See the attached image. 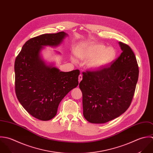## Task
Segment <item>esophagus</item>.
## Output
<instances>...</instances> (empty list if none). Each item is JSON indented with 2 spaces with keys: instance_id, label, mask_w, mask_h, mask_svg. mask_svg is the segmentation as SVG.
Returning a JSON list of instances; mask_svg holds the SVG:
<instances>
[{
  "instance_id": "34e87169",
  "label": "esophagus",
  "mask_w": 153,
  "mask_h": 153,
  "mask_svg": "<svg viewBox=\"0 0 153 153\" xmlns=\"http://www.w3.org/2000/svg\"><path fill=\"white\" fill-rule=\"evenodd\" d=\"M82 79V75L81 74H80L78 76V81H79V83L81 82V81Z\"/></svg>"
}]
</instances>
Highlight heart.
<instances>
[{"label":"heart","mask_w":153,"mask_h":153,"mask_svg":"<svg viewBox=\"0 0 153 153\" xmlns=\"http://www.w3.org/2000/svg\"><path fill=\"white\" fill-rule=\"evenodd\" d=\"M77 56L81 59H90L88 63V66L96 69L110 63L116 57V51L112 47L105 48L102 45L91 44L77 52ZM72 60L75 62L74 58Z\"/></svg>","instance_id":"obj_1"}]
</instances>
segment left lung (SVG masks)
<instances>
[{"label": "left lung", "mask_w": 153, "mask_h": 153, "mask_svg": "<svg viewBox=\"0 0 153 153\" xmlns=\"http://www.w3.org/2000/svg\"><path fill=\"white\" fill-rule=\"evenodd\" d=\"M122 53L111 65L82 72L83 114L93 123H104L123 114L132 100L139 69L131 48L119 43Z\"/></svg>", "instance_id": "obj_1"}]
</instances>
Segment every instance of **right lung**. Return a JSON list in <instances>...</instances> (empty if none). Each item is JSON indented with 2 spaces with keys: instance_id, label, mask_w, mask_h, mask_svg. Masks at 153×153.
Returning <instances> with one entry per match:
<instances>
[{
  "instance_id": "obj_1",
  "label": "right lung",
  "mask_w": 153,
  "mask_h": 153,
  "mask_svg": "<svg viewBox=\"0 0 153 153\" xmlns=\"http://www.w3.org/2000/svg\"><path fill=\"white\" fill-rule=\"evenodd\" d=\"M68 34L63 31L32 38L22 46L15 62V93L22 107L41 120L53 118L59 103L78 85L79 71L62 72L48 65L40 53L44 46H57Z\"/></svg>"
}]
</instances>
